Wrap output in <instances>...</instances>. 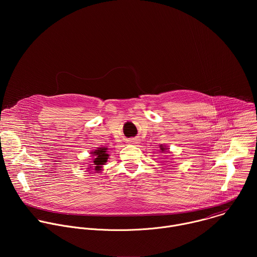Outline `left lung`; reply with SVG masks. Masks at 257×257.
Listing matches in <instances>:
<instances>
[{
    "mask_svg": "<svg viewBox=\"0 0 257 257\" xmlns=\"http://www.w3.org/2000/svg\"><path fill=\"white\" fill-rule=\"evenodd\" d=\"M166 150H167V149H165V148H163V145H161V151H162V152H165V151H166Z\"/></svg>",
    "mask_w": 257,
    "mask_h": 257,
    "instance_id": "obj_1",
    "label": "left lung"
}]
</instances>
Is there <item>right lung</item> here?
Here are the masks:
<instances>
[{"mask_svg":"<svg viewBox=\"0 0 257 257\" xmlns=\"http://www.w3.org/2000/svg\"><path fill=\"white\" fill-rule=\"evenodd\" d=\"M106 150L107 149H98L95 150L94 152H92V155L94 157L93 159V165H94V170L97 172L99 170H101V166L104 165V163H106L107 161V157L108 155L106 154Z\"/></svg>","mask_w":257,"mask_h":257,"instance_id":"add662e5","label":"right lung"}]
</instances>
